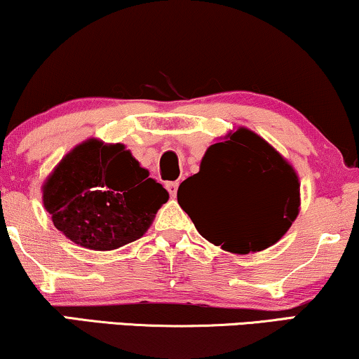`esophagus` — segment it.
Returning a JSON list of instances; mask_svg holds the SVG:
<instances>
[{
	"instance_id": "1",
	"label": "esophagus",
	"mask_w": 359,
	"mask_h": 359,
	"mask_svg": "<svg viewBox=\"0 0 359 359\" xmlns=\"http://www.w3.org/2000/svg\"><path fill=\"white\" fill-rule=\"evenodd\" d=\"M165 189H167V192H169L170 197L174 198L177 195V189H179V182H167Z\"/></svg>"
}]
</instances>
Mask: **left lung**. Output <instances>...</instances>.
I'll use <instances>...</instances> for the list:
<instances>
[{
	"label": "left lung",
	"mask_w": 359,
	"mask_h": 359,
	"mask_svg": "<svg viewBox=\"0 0 359 359\" xmlns=\"http://www.w3.org/2000/svg\"><path fill=\"white\" fill-rule=\"evenodd\" d=\"M198 233L233 253L269 248L287 233L300 207L292 165L248 129L207 149L201 172L177 190Z\"/></svg>",
	"instance_id": "obj_1"
}]
</instances>
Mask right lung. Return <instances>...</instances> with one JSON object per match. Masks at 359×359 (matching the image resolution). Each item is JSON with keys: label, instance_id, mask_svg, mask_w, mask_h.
<instances>
[{"label": "right lung", "instance_id": "add662e5", "mask_svg": "<svg viewBox=\"0 0 359 359\" xmlns=\"http://www.w3.org/2000/svg\"><path fill=\"white\" fill-rule=\"evenodd\" d=\"M167 198L122 144L94 139L67 154L43 189L54 226L93 250H114L142 237Z\"/></svg>", "mask_w": 359, "mask_h": 359}]
</instances>
